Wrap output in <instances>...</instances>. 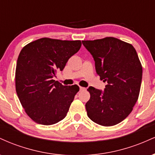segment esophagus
I'll return each mask as SVG.
<instances>
[{
  "mask_svg": "<svg viewBox=\"0 0 155 155\" xmlns=\"http://www.w3.org/2000/svg\"><path fill=\"white\" fill-rule=\"evenodd\" d=\"M79 89H80V90H81V91H82V90H86V89H85L84 87H80Z\"/></svg>",
  "mask_w": 155,
  "mask_h": 155,
  "instance_id": "34e87169",
  "label": "esophagus"
}]
</instances>
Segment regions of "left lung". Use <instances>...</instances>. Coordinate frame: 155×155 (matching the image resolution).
I'll return each mask as SVG.
<instances>
[{
    "label": "left lung",
    "mask_w": 155,
    "mask_h": 155,
    "mask_svg": "<svg viewBox=\"0 0 155 155\" xmlns=\"http://www.w3.org/2000/svg\"><path fill=\"white\" fill-rule=\"evenodd\" d=\"M91 53L101 80L107 82L104 92L90 87L86 106L90 120L101 125L113 126L126 118L138 99L142 65L132 44L114 37L82 41Z\"/></svg>",
    "instance_id": "obj_1"
}]
</instances>
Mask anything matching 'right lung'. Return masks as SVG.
Returning a JSON list of instances; mask_svg holds the SVG:
<instances>
[{"label": "right lung", "instance_id": "right-lung-1", "mask_svg": "<svg viewBox=\"0 0 155 155\" xmlns=\"http://www.w3.org/2000/svg\"><path fill=\"white\" fill-rule=\"evenodd\" d=\"M81 41L41 38L25 46L15 71L16 92L28 117L51 125L66 116L79 86H63L52 79L81 48Z\"/></svg>", "mask_w": 155, "mask_h": 155}]
</instances>
